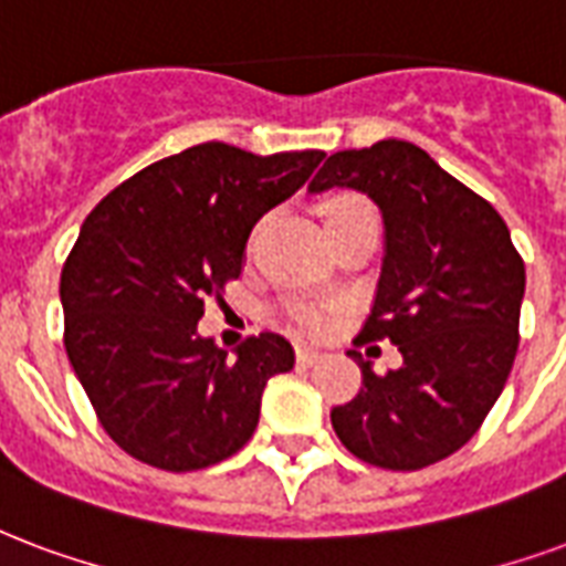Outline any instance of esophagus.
I'll return each mask as SVG.
<instances>
[{
    "instance_id": "obj_1",
    "label": "esophagus",
    "mask_w": 566,
    "mask_h": 566,
    "mask_svg": "<svg viewBox=\"0 0 566 566\" xmlns=\"http://www.w3.org/2000/svg\"><path fill=\"white\" fill-rule=\"evenodd\" d=\"M324 357V354H321V350H317V347H312V345H296V363H303V366H315L317 359Z\"/></svg>"
}]
</instances>
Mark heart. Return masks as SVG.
Listing matches in <instances>:
<instances>
[{
	"label": "heart",
	"instance_id": "b5f03b06",
	"mask_svg": "<svg viewBox=\"0 0 566 566\" xmlns=\"http://www.w3.org/2000/svg\"><path fill=\"white\" fill-rule=\"evenodd\" d=\"M359 209H371L368 203H363L359 198H336L329 207H326V219H336V216H347V212H359ZM294 317L308 329H321L326 324V315L315 305H296Z\"/></svg>",
	"mask_w": 566,
	"mask_h": 566
}]
</instances>
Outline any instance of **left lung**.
Here are the masks:
<instances>
[{
	"label": "left lung",
	"mask_w": 566,
	"mask_h": 566,
	"mask_svg": "<svg viewBox=\"0 0 566 566\" xmlns=\"http://www.w3.org/2000/svg\"><path fill=\"white\" fill-rule=\"evenodd\" d=\"M354 188L384 216V263L359 342L389 338L401 366L333 408L350 453L389 471L453 455L483 426L518 347L525 263L495 207L408 140L329 155L308 191Z\"/></svg>",
	"instance_id": "obj_1"
}]
</instances>
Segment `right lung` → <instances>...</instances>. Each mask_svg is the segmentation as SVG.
Returning a JSON list of instances; mask_svg holds the SVG:
<instances>
[{"instance_id": "right-lung-1", "label": "right lung", "mask_w": 566, "mask_h": 566, "mask_svg": "<svg viewBox=\"0 0 566 566\" xmlns=\"http://www.w3.org/2000/svg\"><path fill=\"white\" fill-rule=\"evenodd\" d=\"M324 153L200 144L125 179L92 209L62 266L65 350L104 432L161 471H200L258 429L266 380L294 368L275 333L233 357L198 333L203 300L240 279L251 228Z\"/></svg>"}]
</instances>
